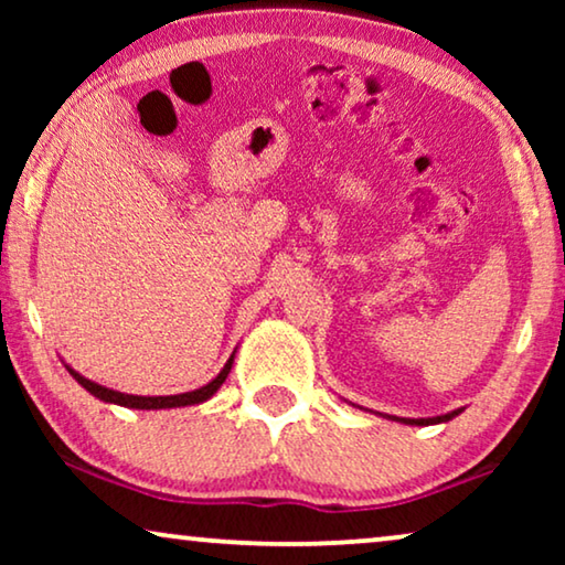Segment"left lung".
<instances>
[{
  "label": "left lung",
  "mask_w": 565,
  "mask_h": 565,
  "mask_svg": "<svg viewBox=\"0 0 565 565\" xmlns=\"http://www.w3.org/2000/svg\"><path fill=\"white\" fill-rule=\"evenodd\" d=\"M460 412H452V414H445V416H437V419H401L404 424H416V427H427V424H437V422H447L452 419V416H458Z\"/></svg>",
  "instance_id": "left-lung-1"
}]
</instances>
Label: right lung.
<instances>
[{
  "mask_svg": "<svg viewBox=\"0 0 565 565\" xmlns=\"http://www.w3.org/2000/svg\"><path fill=\"white\" fill-rule=\"evenodd\" d=\"M231 365H234V354H231V360L223 365V370L218 375L213 377L211 383L203 385V388L198 391H190V393H180V396H128V393H120V391H110L105 388V385H97L87 381V377L74 373L72 367H68V373L74 375V381L84 385L92 396H97L99 401H107V404H118V406H128V408H174V406H195V404H203L213 396L215 391L221 388L223 381H226L228 373H231Z\"/></svg>",
  "mask_w": 565,
  "mask_h": 565,
  "instance_id": "add662e5",
  "label": "right lung"
}]
</instances>
